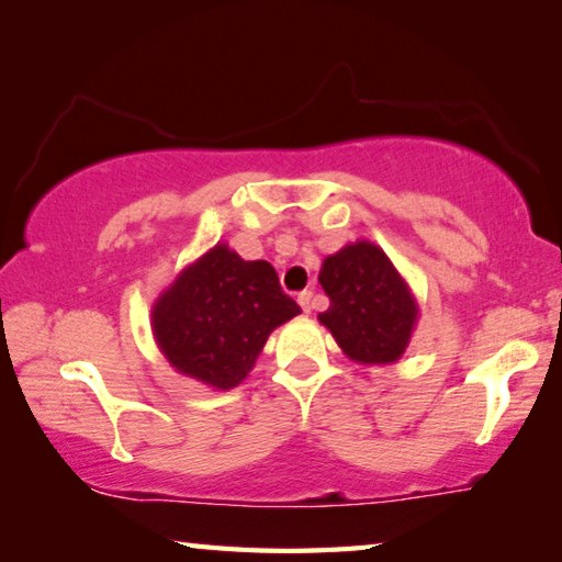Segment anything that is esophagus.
<instances>
[{
  "mask_svg": "<svg viewBox=\"0 0 562 562\" xmlns=\"http://www.w3.org/2000/svg\"><path fill=\"white\" fill-rule=\"evenodd\" d=\"M312 297H315V292H312V290H304V292H300V294H297L300 307H302L304 312H307V315L312 312Z\"/></svg>",
  "mask_w": 562,
  "mask_h": 562,
  "instance_id": "esophagus-1",
  "label": "esophagus"
}]
</instances>
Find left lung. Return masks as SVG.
<instances>
[{
	"mask_svg": "<svg viewBox=\"0 0 562 562\" xmlns=\"http://www.w3.org/2000/svg\"><path fill=\"white\" fill-rule=\"evenodd\" d=\"M319 284L329 297L319 322L349 359L392 364L404 355L418 304L382 247L367 240L341 247L322 262Z\"/></svg>",
	"mask_w": 562,
	"mask_h": 562,
	"instance_id": "left-lung-1",
	"label": "left lung"
}]
</instances>
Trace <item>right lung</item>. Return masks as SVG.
Returning a JSON list of instances; mask_svg holds the SVG:
<instances>
[{
    "instance_id": "obj_1",
    "label": "right lung",
    "mask_w": 562,
    "mask_h": 562,
    "mask_svg": "<svg viewBox=\"0 0 562 562\" xmlns=\"http://www.w3.org/2000/svg\"><path fill=\"white\" fill-rule=\"evenodd\" d=\"M300 312L270 262L243 260L217 243L160 294L150 322L176 372L233 389L255 367L270 331Z\"/></svg>"
}]
</instances>
